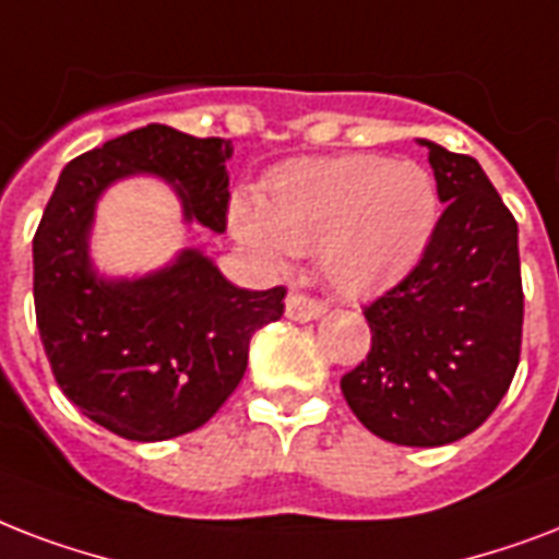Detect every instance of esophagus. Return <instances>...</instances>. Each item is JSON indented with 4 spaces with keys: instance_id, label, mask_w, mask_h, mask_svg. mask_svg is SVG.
Segmentation results:
<instances>
[{
    "instance_id": "1",
    "label": "esophagus",
    "mask_w": 559,
    "mask_h": 559,
    "mask_svg": "<svg viewBox=\"0 0 559 559\" xmlns=\"http://www.w3.org/2000/svg\"><path fill=\"white\" fill-rule=\"evenodd\" d=\"M323 311H326V306L314 297H306V294H288V300H285V318L288 320L309 323V320H318Z\"/></svg>"
}]
</instances>
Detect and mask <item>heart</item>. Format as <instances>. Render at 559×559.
I'll list each match as a JSON object with an SVG mask.
<instances>
[{
    "mask_svg": "<svg viewBox=\"0 0 559 559\" xmlns=\"http://www.w3.org/2000/svg\"><path fill=\"white\" fill-rule=\"evenodd\" d=\"M435 177L411 159L376 154L297 159L267 177L259 206L236 201L230 227L267 262L320 253L326 280L370 297L411 274L437 230Z\"/></svg>",
    "mask_w": 559,
    "mask_h": 559,
    "instance_id": "b5f03b06",
    "label": "heart"
}]
</instances>
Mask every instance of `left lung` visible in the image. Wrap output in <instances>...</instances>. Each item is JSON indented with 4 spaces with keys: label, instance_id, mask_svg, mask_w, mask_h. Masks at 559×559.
<instances>
[{
    "label": "left lung",
    "instance_id": "8db88e82",
    "mask_svg": "<svg viewBox=\"0 0 559 559\" xmlns=\"http://www.w3.org/2000/svg\"><path fill=\"white\" fill-rule=\"evenodd\" d=\"M417 142L445 210L417 267L365 309L373 344L341 391L376 437L426 449L475 431L508 393L525 297L516 218L478 159Z\"/></svg>",
    "mask_w": 559,
    "mask_h": 559
}]
</instances>
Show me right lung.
Listing matches in <instances>:
<instances>
[{
    "label": "right lung",
    "mask_w": 559,
    "mask_h": 559,
    "mask_svg": "<svg viewBox=\"0 0 559 559\" xmlns=\"http://www.w3.org/2000/svg\"><path fill=\"white\" fill-rule=\"evenodd\" d=\"M230 157V140L148 124L72 159L46 203L34 236L43 349L67 400L114 435L157 443L201 428L241 382L253 332L283 318V285L239 288L194 248L133 280L93 267L95 203L124 177H163L183 221L227 230Z\"/></svg>",
    "instance_id": "add662e5"
}]
</instances>
